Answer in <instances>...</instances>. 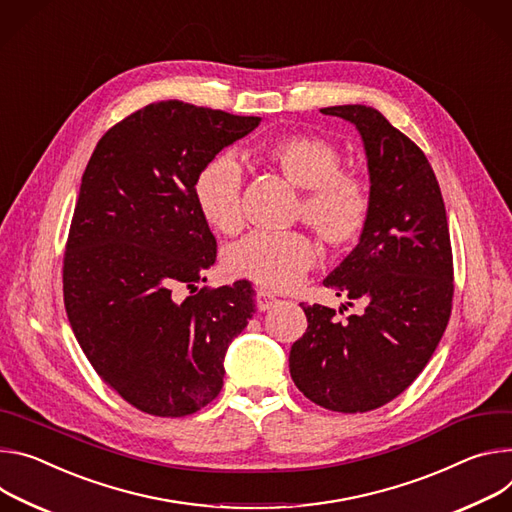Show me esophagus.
<instances>
[{
    "mask_svg": "<svg viewBox=\"0 0 512 512\" xmlns=\"http://www.w3.org/2000/svg\"><path fill=\"white\" fill-rule=\"evenodd\" d=\"M276 297L272 295V293H266V291H256V307H258V311H268V309H272L274 305H276Z\"/></svg>",
    "mask_w": 512,
    "mask_h": 512,
    "instance_id": "1",
    "label": "esophagus"
}]
</instances>
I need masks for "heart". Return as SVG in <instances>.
<instances>
[{
	"label": "heart",
	"mask_w": 512,
	"mask_h": 512,
	"mask_svg": "<svg viewBox=\"0 0 512 512\" xmlns=\"http://www.w3.org/2000/svg\"><path fill=\"white\" fill-rule=\"evenodd\" d=\"M262 156L282 177L303 189L299 213L331 248H348L370 217V193L362 179L342 170V154L315 134H287L262 144ZM195 203L217 232L242 227V168L230 154L205 162L193 185ZM315 244L299 232H254L225 252V272L268 291H285L315 264Z\"/></svg>",
	"instance_id": "obj_1"
}]
</instances>
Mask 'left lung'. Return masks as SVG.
I'll return each mask as SVG.
<instances>
[{
  "label": "left lung",
  "instance_id": "1",
  "mask_svg": "<svg viewBox=\"0 0 512 512\" xmlns=\"http://www.w3.org/2000/svg\"><path fill=\"white\" fill-rule=\"evenodd\" d=\"M321 113L354 124L368 160V223L323 280L337 297L360 299L364 313L342 323L333 319L335 309L301 303L307 331L291 348L289 368L315 405L366 413L411 386L447 327L449 230L439 183L415 142L374 107L333 105Z\"/></svg>",
  "mask_w": 512,
  "mask_h": 512
}]
</instances>
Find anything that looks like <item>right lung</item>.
Listing matches in <instances>:
<instances>
[{
    "instance_id": "add662e5",
    "label": "right lung",
    "mask_w": 512,
    "mask_h": 512,
    "mask_svg": "<svg viewBox=\"0 0 512 512\" xmlns=\"http://www.w3.org/2000/svg\"><path fill=\"white\" fill-rule=\"evenodd\" d=\"M260 122L179 99L150 103L103 134L83 173L63 266L67 315L95 372L148 415L185 417L211 403L225 352L254 313L248 280L197 287L217 244L193 185ZM181 284L192 295L177 302Z\"/></svg>"
}]
</instances>
